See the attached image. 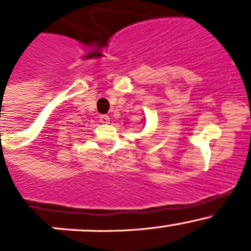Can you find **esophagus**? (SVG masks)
<instances>
[{"label": "esophagus", "mask_w": 251, "mask_h": 251, "mask_svg": "<svg viewBox=\"0 0 251 251\" xmlns=\"http://www.w3.org/2000/svg\"><path fill=\"white\" fill-rule=\"evenodd\" d=\"M100 123H102V124H109L110 118L108 115H100Z\"/></svg>", "instance_id": "34e87169"}]
</instances>
